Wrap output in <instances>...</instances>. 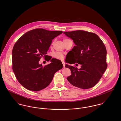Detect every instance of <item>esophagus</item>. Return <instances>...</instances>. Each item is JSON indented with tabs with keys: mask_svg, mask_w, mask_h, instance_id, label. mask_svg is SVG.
I'll return each mask as SVG.
<instances>
[{
	"mask_svg": "<svg viewBox=\"0 0 121 121\" xmlns=\"http://www.w3.org/2000/svg\"><path fill=\"white\" fill-rule=\"evenodd\" d=\"M62 64L63 65V68H65V63L64 62H62Z\"/></svg>",
	"mask_w": 121,
	"mask_h": 121,
	"instance_id": "34e87169",
	"label": "esophagus"
}]
</instances>
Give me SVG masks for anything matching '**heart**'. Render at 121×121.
Wrapping results in <instances>:
<instances>
[{"instance_id":"obj_1","label":"heart","mask_w":121,"mask_h":121,"mask_svg":"<svg viewBox=\"0 0 121 121\" xmlns=\"http://www.w3.org/2000/svg\"><path fill=\"white\" fill-rule=\"evenodd\" d=\"M70 39H63V42H66L68 40H69ZM54 43V41L52 42V45ZM53 57L56 59H58V60H62L64 59V54L61 53V52H56L54 53L53 54Z\"/></svg>"}]
</instances>
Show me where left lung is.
<instances>
[{"mask_svg":"<svg viewBox=\"0 0 121 121\" xmlns=\"http://www.w3.org/2000/svg\"><path fill=\"white\" fill-rule=\"evenodd\" d=\"M71 38L74 46L71 51L74 60H66L70 64L81 65L78 69L75 66L66 64V68L70 69L72 74L68 81L74 86L88 89L95 86L100 81L107 68V51L102 39L97 35L83 30H76L63 33Z\"/></svg>","mask_w":121,"mask_h":121,"instance_id":"1","label":"left lung"}]
</instances>
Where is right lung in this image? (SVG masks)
<instances>
[{
	"label": "right lung",
	"instance_id": "add662e5",
	"mask_svg": "<svg viewBox=\"0 0 121 121\" xmlns=\"http://www.w3.org/2000/svg\"><path fill=\"white\" fill-rule=\"evenodd\" d=\"M62 33L36 28L25 33L15 43L12 51V68L18 82L25 88L34 91L46 88L54 73L62 69L60 60L46 55L52 39ZM42 57L52 62L44 66L39 65Z\"/></svg>",
	"mask_w": 121,
	"mask_h": 121
}]
</instances>
